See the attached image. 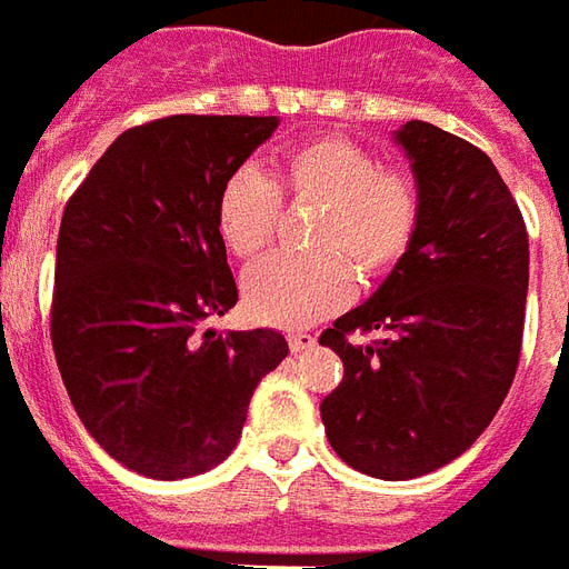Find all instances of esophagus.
I'll use <instances>...</instances> for the list:
<instances>
[{"mask_svg":"<svg viewBox=\"0 0 569 569\" xmlns=\"http://www.w3.org/2000/svg\"><path fill=\"white\" fill-rule=\"evenodd\" d=\"M288 345H290V350H297V353H300V350L315 348V345H318V339H315L311 332H288Z\"/></svg>","mask_w":569,"mask_h":569,"instance_id":"34e87169","label":"esophagus"}]
</instances>
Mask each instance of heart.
Instances as JSON below:
<instances>
[{"instance_id": "1", "label": "heart", "mask_w": 569, "mask_h": 569, "mask_svg": "<svg viewBox=\"0 0 569 569\" xmlns=\"http://www.w3.org/2000/svg\"><path fill=\"white\" fill-rule=\"evenodd\" d=\"M320 203L311 254H269L242 281L254 320L300 330L345 309L357 276L381 279L411 251L420 228V188L405 170L381 168L348 138H315L276 161L272 179L233 170L216 198V228L230 254L258 258L276 233L281 198Z\"/></svg>"}]
</instances>
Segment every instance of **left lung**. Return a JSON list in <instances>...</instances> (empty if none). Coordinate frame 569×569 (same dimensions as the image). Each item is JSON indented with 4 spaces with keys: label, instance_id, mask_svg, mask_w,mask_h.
Masks as SVG:
<instances>
[{
    "label": "left lung",
    "instance_id": "obj_1",
    "mask_svg": "<svg viewBox=\"0 0 569 569\" xmlns=\"http://www.w3.org/2000/svg\"><path fill=\"white\" fill-rule=\"evenodd\" d=\"M396 143L420 188L413 246L320 336L345 362L320 401L327 438L378 480L438 471L486 431L519 366L528 297V230L492 158L420 119ZM371 329L382 339L352 341Z\"/></svg>",
    "mask_w": 569,
    "mask_h": 569
}]
</instances>
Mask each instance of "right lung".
<instances>
[{
	"mask_svg": "<svg viewBox=\"0 0 569 569\" xmlns=\"http://www.w3.org/2000/svg\"><path fill=\"white\" fill-rule=\"evenodd\" d=\"M276 117H164L128 128L59 224L50 339L68 399L104 452L149 480L216 468L237 447L276 330L200 332L237 306L216 228L224 179Z\"/></svg>",
	"mask_w": 569,
	"mask_h": 569,
	"instance_id": "obj_1",
	"label": "right lung"
}]
</instances>
